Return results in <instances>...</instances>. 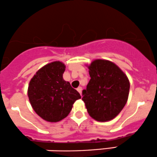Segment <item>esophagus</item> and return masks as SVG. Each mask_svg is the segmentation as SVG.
<instances>
[{"label":"esophagus","instance_id":"34e87169","mask_svg":"<svg viewBox=\"0 0 157 157\" xmlns=\"http://www.w3.org/2000/svg\"><path fill=\"white\" fill-rule=\"evenodd\" d=\"M77 91H78V92L80 93V95H82V87H78L77 88Z\"/></svg>","mask_w":157,"mask_h":157}]
</instances>
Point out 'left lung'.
Segmentation results:
<instances>
[{
    "label": "left lung",
    "instance_id": "1",
    "mask_svg": "<svg viewBox=\"0 0 157 157\" xmlns=\"http://www.w3.org/2000/svg\"><path fill=\"white\" fill-rule=\"evenodd\" d=\"M87 66L91 79L82 91V100L93 119L109 121L124 107L130 81L124 72L109 60L94 59Z\"/></svg>",
    "mask_w": 157,
    "mask_h": 157
}]
</instances>
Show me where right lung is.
<instances>
[{"label": "right lung", "mask_w": 157, "mask_h": 157, "mask_svg": "<svg viewBox=\"0 0 157 157\" xmlns=\"http://www.w3.org/2000/svg\"><path fill=\"white\" fill-rule=\"evenodd\" d=\"M65 65L54 61L44 65L30 80L27 95L33 109L42 119L58 122L68 116L80 93L65 81Z\"/></svg>", "instance_id": "obj_1"}]
</instances>
